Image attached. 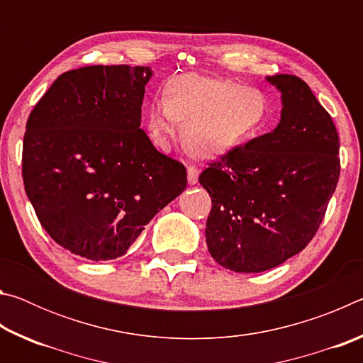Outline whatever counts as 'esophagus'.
Wrapping results in <instances>:
<instances>
[{
  "instance_id": "1",
  "label": "esophagus",
  "mask_w": 363,
  "mask_h": 363,
  "mask_svg": "<svg viewBox=\"0 0 363 363\" xmlns=\"http://www.w3.org/2000/svg\"><path fill=\"white\" fill-rule=\"evenodd\" d=\"M199 173H200L199 168H196L195 164H190V167L187 168V181H189V184H192V186H194V184L199 182Z\"/></svg>"
}]
</instances>
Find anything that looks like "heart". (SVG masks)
<instances>
[{"label": "heart", "instance_id": "b5f03b06", "mask_svg": "<svg viewBox=\"0 0 363 363\" xmlns=\"http://www.w3.org/2000/svg\"><path fill=\"white\" fill-rule=\"evenodd\" d=\"M266 116V99L259 91L230 79L186 73L164 84L163 97L152 102L147 128L158 144L182 126L190 150L214 155L251 136Z\"/></svg>", "mask_w": 363, "mask_h": 363}]
</instances>
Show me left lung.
Instances as JSON below:
<instances>
[{"label": "left lung", "instance_id": "left-lung-1", "mask_svg": "<svg viewBox=\"0 0 363 363\" xmlns=\"http://www.w3.org/2000/svg\"><path fill=\"white\" fill-rule=\"evenodd\" d=\"M267 79L281 91L279 126L232 147L199 177L213 201L208 251L233 272H264L303 251L340 179V138L330 113L296 75Z\"/></svg>", "mask_w": 363, "mask_h": 363}]
</instances>
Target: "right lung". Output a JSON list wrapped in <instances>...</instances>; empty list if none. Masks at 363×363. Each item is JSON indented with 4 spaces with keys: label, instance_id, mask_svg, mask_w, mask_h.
I'll return each instance as SVG.
<instances>
[{
    "label": "right lung",
    "instance_id": "add662e5",
    "mask_svg": "<svg viewBox=\"0 0 363 363\" xmlns=\"http://www.w3.org/2000/svg\"><path fill=\"white\" fill-rule=\"evenodd\" d=\"M150 77L149 67H79L62 73L30 112L23 186L40 224L73 255H126L187 186L186 167L140 130Z\"/></svg>",
    "mask_w": 363,
    "mask_h": 363
}]
</instances>
